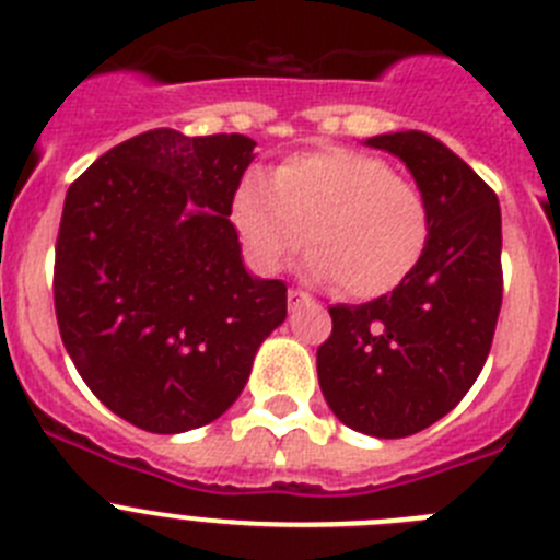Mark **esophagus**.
Segmentation results:
<instances>
[{"label": "esophagus", "instance_id": "1", "mask_svg": "<svg viewBox=\"0 0 560 560\" xmlns=\"http://www.w3.org/2000/svg\"><path fill=\"white\" fill-rule=\"evenodd\" d=\"M311 296L305 294V291H300V289H289V305L291 308H296V305H303V303H308Z\"/></svg>", "mask_w": 560, "mask_h": 560}]
</instances>
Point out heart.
<instances>
[{
    "label": "heart",
    "instance_id": "obj_1",
    "mask_svg": "<svg viewBox=\"0 0 560 560\" xmlns=\"http://www.w3.org/2000/svg\"><path fill=\"white\" fill-rule=\"evenodd\" d=\"M232 224L266 271L283 269L308 241V275L353 300L398 289L429 244L420 187L350 148L296 153L271 182L249 173L232 199Z\"/></svg>",
    "mask_w": 560,
    "mask_h": 560
}]
</instances>
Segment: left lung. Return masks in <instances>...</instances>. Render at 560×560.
I'll return each instance as SVG.
<instances>
[{
	"instance_id": "obj_1",
	"label": "left lung",
	"mask_w": 560,
	"mask_h": 560,
	"mask_svg": "<svg viewBox=\"0 0 560 560\" xmlns=\"http://www.w3.org/2000/svg\"><path fill=\"white\" fill-rule=\"evenodd\" d=\"M398 156L429 205L412 275L361 305H330L316 373L328 407L370 438H409L452 412L491 353L502 308V212L491 187L423 131L370 137Z\"/></svg>"
}]
</instances>
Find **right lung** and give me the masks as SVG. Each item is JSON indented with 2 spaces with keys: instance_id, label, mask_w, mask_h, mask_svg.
Here are the masks:
<instances>
[{
  "instance_id": "1",
  "label": "right lung",
  "mask_w": 560,
  "mask_h": 560,
  "mask_svg": "<svg viewBox=\"0 0 560 560\" xmlns=\"http://www.w3.org/2000/svg\"><path fill=\"white\" fill-rule=\"evenodd\" d=\"M255 145L153 128L67 190L52 277L63 348L86 387L145 432L221 418L285 319V283L246 271L230 221Z\"/></svg>"
}]
</instances>
